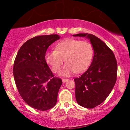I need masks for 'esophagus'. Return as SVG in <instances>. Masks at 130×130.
<instances>
[{
	"instance_id": "obj_1",
	"label": "esophagus",
	"mask_w": 130,
	"mask_h": 130,
	"mask_svg": "<svg viewBox=\"0 0 130 130\" xmlns=\"http://www.w3.org/2000/svg\"><path fill=\"white\" fill-rule=\"evenodd\" d=\"M62 82L63 83H65V82H67V81L68 80V79H67V78H62Z\"/></svg>"
}]
</instances>
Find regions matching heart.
Instances as JSON below:
<instances>
[{"mask_svg":"<svg viewBox=\"0 0 130 130\" xmlns=\"http://www.w3.org/2000/svg\"><path fill=\"white\" fill-rule=\"evenodd\" d=\"M55 49L46 53V61L52 72L56 73L60 70L65 60L67 64L59 73L63 76H69L75 72L80 73L84 72L91 64L94 53L91 43L73 38L60 41Z\"/></svg>","mask_w":130,"mask_h":130,"instance_id":"1","label":"heart"}]
</instances>
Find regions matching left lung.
I'll use <instances>...</instances> for the list:
<instances>
[{"label": "left lung", "mask_w": 130, "mask_h": 130, "mask_svg": "<svg viewBox=\"0 0 130 130\" xmlns=\"http://www.w3.org/2000/svg\"><path fill=\"white\" fill-rule=\"evenodd\" d=\"M89 39L94 50L90 67L75 82L76 99L87 108H93L106 99L117 79L118 65L113 52L98 37L88 33L73 35Z\"/></svg>", "instance_id": "obj_1"}]
</instances>
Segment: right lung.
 <instances>
[{"label":"right lung","instance_id":"add662e5","mask_svg":"<svg viewBox=\"0 0 130 130\" xmlns=\"http://www.w3.org/2000/svg\"><path fill=\"white\" fill-rule=\"evenodd\" d=\"M60 38L57 34L35 37L23 44L15 59L13 74L18 91L28 105L39 111L55 106L62 84L45 60L47 48Z\"/></svg>","mask_w":130,"mask_h":130}]
</instances>
